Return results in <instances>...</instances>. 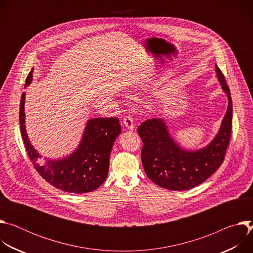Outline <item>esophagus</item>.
<instances>
[{
  "label": "esophagus",
  "instance_id": "esophagus-1",
  "mask_svg": "<svg viewBox=\"0 0 253 253\" xmlns=\"http://www.w3.org/2000/svg\"><path fill=\"white\" fill-rule=\"evenodd\" d=\"M123 125L129 129V130H133L134 129V123H133V119L131 116H125L123 119Z\"/></svg>",
  "mask_w": 253,
  "mask_h": 253
}]
</instances>
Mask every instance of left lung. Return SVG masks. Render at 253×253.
Instances as JSON below:
<instances>
[{
  "instance_id": "1",
  "label": "left lung",
  "mask_w": 253,
  "mask_h": 253,
  "mask_svg": "<svg viewBox=\"0 0 253 253\" xmlns=\"http://www.w3.org/2000/svg\"><path fill=\"white\" fill-rule=\"evenodd\" d=\"M216 75L228 98V108L220 129L208 145L195 151L184 150L170 136L163 119H149L138 128L142 142V164L148 178L169 190H188L209 178L224 160L232 128V101L222 72Z\"/></svg>"
}]
</instances>
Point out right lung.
Returning <instances> with one entry per match:
<instances>
[{
	"mask_svg": "<svg viewBox=\"0 0 253 253\" xmlns=\"http://www.w3.org/2000/svg\"><path fill=\"white\" fill-rule=\"evenodd\" d=\"M33 78V69L26 79V87ZM25 93L20 103L21 134L34 168L54 187L71 193H87L99 188L107 178L110 153L121 133L119 119L93 118L88 120L77 149L63 159L41 158L28 138L25 126Z\"/></svg>",
	"mask_w": 253,
	"mask_h": 253,
	"instance_id": "right-lung-1",
	"label": "right lung"
}]
</instances>
